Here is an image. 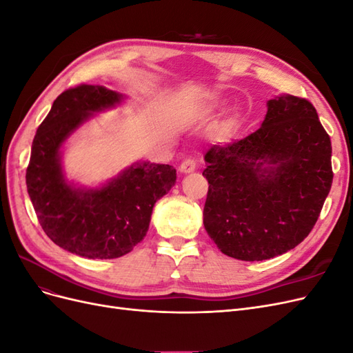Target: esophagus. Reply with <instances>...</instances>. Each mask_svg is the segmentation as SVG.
<instances>
[{
  "label": "esophagus",
  "instance_id": "esophagus-1",
  "mask_svg": "<svg viewBox=\"0 0 353 353\" xmlns=\"http://www.w3.org/2000/svg\"><path fill=\"white\" fill-rule=\"evenodd\" d=\"M196 168H197V165H196V162L193 159H185L183 163H181V166H179V170L183 174H191V172H194L196 170Z\"/></svg>",
  "mask_w": 353,
  "mask_h": 353
}]
</instances>
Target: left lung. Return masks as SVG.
Returning <instances> with one entry per match:
<instances>
[{"label":"left lung","mask_w":353,"mask_h":353,"mask_svg":"<svg viewBox=\"0 0 353 353\" xmlns=\"http://www.w3.org/2000/svg\"><path fill=\"white\" fill-rule=\"evenodd\" d=\"M258 131L212 145L203 223L227 256L265 261L294 249L314 228L333 183L331 141L312 103L281 95L266 103Z\"/></svg>","instance_id":"1"}]
</instances>
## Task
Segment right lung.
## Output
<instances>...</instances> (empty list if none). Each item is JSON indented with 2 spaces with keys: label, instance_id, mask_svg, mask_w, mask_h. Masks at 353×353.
<instances>
[{
  "label": "right lung",
  "instance_id": "right-lung-1",
  "mask_svg": "<svg viewBox=\"0 0 353 353\" xmlns=\"http://www.w3.org/2000/svg\"><path fill=\"white\" fill-rule=\"evenodd\" d=\"M122 94L81 83L61 92L32 143L26 185L38 221L61 249L88 259L130 253L147 234L154 203L175 185L169 165L137 162L99 188H78L61 170L60 148L92 113L114 108Z\"/></svg>",
  "mask_w": 353,
  "mask_h": 353
}]
</instances>
